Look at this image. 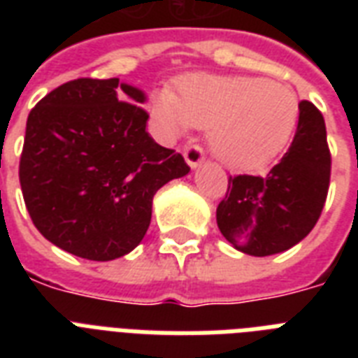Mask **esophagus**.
I'll list each match as a JSON object with an SVG mask.
<instances>
[{
  "label": "esophagus",
  "instance_id": "esophagus-1",
  "mask_svg": "<svg viewBox=\"0 0 358 358\" xmlns=\"http://www.w3.org/2000/svg\"><path fill=\"white\" fill-rule=\"evenodd\" d=\"M184 157H185V162H187V165H189L191 169H196L199 165H202V163L206 162V156H204V152H202L201 146H196V145L185 146Z\"/></svg>",
  "mask_w": 358,
  "mask_h": 358
}]
</instances>
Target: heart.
<instances>
[{
    "label": "heart",
    "mask_w": 358,
    "mask_h": 358,
    "mask_svg": "<svg viewBox=\"0 0 358 358\" xmlns=\"http://www.w3.org/2000/svg\"><path fill=\"white\" fill-rule=\"evenodd\" d=\"M152 117L167 139L191 126L210 129L213 154L230 167H262L280 154L299 122V98L280 81L195 74L152 98Z\"/></svg>",
    "instance_id": "heart-1"
}]
</instances>
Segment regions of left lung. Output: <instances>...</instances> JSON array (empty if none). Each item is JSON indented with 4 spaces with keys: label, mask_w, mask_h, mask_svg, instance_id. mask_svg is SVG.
<instances>
[{
    "label": "left lung",
    "mask_w": 358,
    "mask_h": 358,
    "mask_svg": "<svg viewBox=\"0 0 358 358\" xmlns=\"http://www.w3.org/2000/svg\"><path fill=\"white\" fill-rule=\"evenodd\" d=\"M331 180L327 129L320 109L299 103V122L282 159L267 176L238 174L217 206L227 241L250 256L288 250L310 234L322 215Z\"/></svg>",
    "instance_id": "1"
}]
</instances>
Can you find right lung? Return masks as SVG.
<instances>
[{
	"instance_id": "right-lung-1",
	"label": "right lung",
	"mask_w": 358,
	"mask_h": 358,
	"mask_svg": "<svg viewBox=\"0 0 358 358\" xmlns=\"http://www.w3.org/2000/svg\"><path fill=\"white\" fill-rule=\"evenodd\" d=\"M145 92L109 80H80L31 109L20 185L31 221L70 255L108 262L145 238L159 187L189 173L178 152L146 131Z\"/></svg>"
}]
</instances>
